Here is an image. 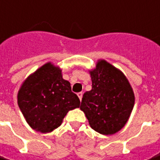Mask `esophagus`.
<instances>
[{
	"label": "esophagus",
	"mask_w": 160,
	"mask_h": 160,
	"mask_svg": "<svg viewBox=\"0 0 160 160\" xmlns=\"http://www.w3.org/2000/svg\"><path fill=\"white\" fill-rule=\"evenodd\" d=\"M78 98H79V99H80V100H82V92H78Z\"/></svg>",
	"instance_id": "esophagus-1"
}]
</instances>
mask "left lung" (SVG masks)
<instances>
[{"label": "left lung", "mask_w": 160, "mask_h": 160, "mask_svg": "<svg viewBox=\"0 0 160 160\" xmlns=\"http://www.w3.org/2000/svg\"><path fill=\"white\" fill-rule=\"evenodd\" d=\"M90 73L92 89L83 94L80 109L96 132L114 134L124 127L132 111V88L119 69L104 60H99Z\"/></svg>", "instance_id": "1"}]
</instances>
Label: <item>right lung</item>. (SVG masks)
Here are the masks:
<instances>
[{"label":"right lung","instance_id":"add662e5","mask_svg":"<svg viewBox=\"0 0 160 160\" xmlns=\"http://www.w3.org/2000/svg\"><path fill=\"white\" fill-rule=\"evenodd\" d=\"M17 102L28 124L42 133L60 126L67 112L79 107L80 100L71 91L58 67L46 63L24 81Z\"/></svg>","mask_w":160,"mask_h":160}]
</instances>
